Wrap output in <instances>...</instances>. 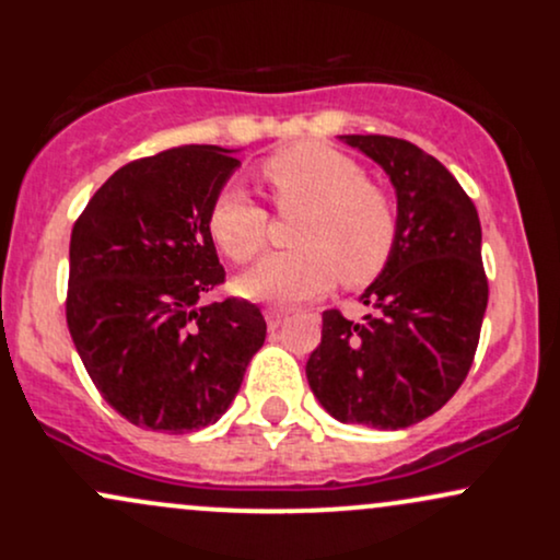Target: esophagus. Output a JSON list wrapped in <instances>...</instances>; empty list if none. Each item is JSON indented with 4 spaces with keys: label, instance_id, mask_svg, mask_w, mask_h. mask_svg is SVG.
Listing matches in <instances>:
<instances>
[{
    "label": "esophagus",
    "instance_id": "34e87169",
    "mask_svg": "<svg viewBox=\"0 0 560 560\" xmlns=\"http://www.w3.org/2000/svg\"><path fill=\"white\" fill-rule=\"evenodd\" d=\"M287 318H289L287 313L276 311V307H268V311H266V324H268V329H271V331L279 329V326H284Z\"/></svg>",
    "mask_w": 560,
    "mask_h": 560
}]
</instances>
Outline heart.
<instances>
[{
  "mask_svg": "<svg viewBox=\"0 0 560 560\" xmlns=\"http://www.w3.org/2000/svg\"><path fill=\"white\" fill-rule=\"evenodd\" d=\"M262 182L279 213H302L294 249L266 255L240 279L247 298L302 302L345 287L371 284L395 253L400 218L395 199L365 182V171L334 147L305 141L262 160ZM208 231L231 262H249L266 247L271 215L240 186H223L208 210Z\"/></svg>",
  "mask_w": 560,
  "mask_h": 560,
  "instance_id": "heart-1",
  "label": "heart"
}]
</instances>
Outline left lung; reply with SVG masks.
<instances>
[{"mask_svg": "<svg viewBox=\"0 0 560 560\" xmlns=\"http://www.w3.org/2000/svg\"><path fill=\"white\" fill-rule=\"evenodd\" d=\"M397 191L395 253L361 294V324L324 311L305 365L318 402L345 423L405 429L458 392L477 355L487 284L481 223L471 197L440 160L405 139L352 133Z\"/></svg>", "mask_w": 560, "mask_h": 560, "instance_id": "left-lung-1", "label": "left lung"}]
</instances>
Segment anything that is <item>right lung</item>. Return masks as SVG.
<instances>
[{"label":"right lung","mask_w":560,"mask_h":560,"mask_svg":"<svg viewBox=\"0 0 560 560\" xmlns=\"http://www.w3.org/2000/svg\"><path fill=\"white\" fill-rule=\"evenodd\" d=\"M240 160L186 144L126 163L70 234L66 318L94 387L133 427L184 434L221 419L266 342L226 281L208 210Z\"/></svg>","instance_id":"right-lung-1"}]
</instances>
